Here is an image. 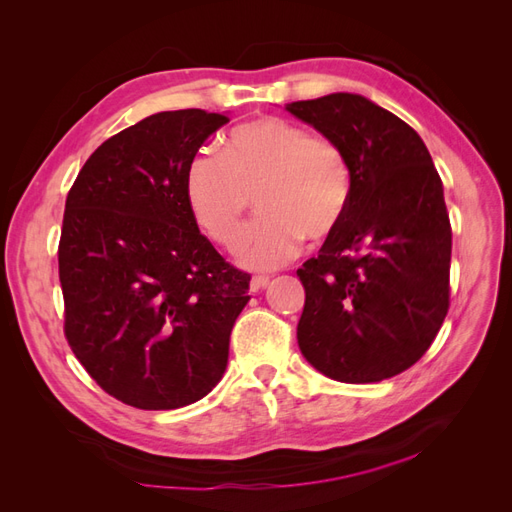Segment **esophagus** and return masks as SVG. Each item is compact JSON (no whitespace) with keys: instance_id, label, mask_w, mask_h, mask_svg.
I'll return each mask as SVG.
<instances>
[{"instance_id":"esophagus-1","label":"esophagus","mask_w":512,"mask_h":512,"mask_svg":"<svg viewBox=\"0 0 512 512\" xmlns=\"http://www.w3.org/2000/svg\"><path fill=\"white\" fill-rule=\"evenodd\" d=\"M267 284H269V277H267V275H256V277H252L250 290H252V292H258V290H262V288H267Z\"/></svg>"}]
</instances>
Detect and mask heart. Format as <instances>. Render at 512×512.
<instances>
[{
    "label": "heart",
    "instance_id": "obj_1",
    "mask_svg": "<svg viewBox=\"0 0 512 512\" xmlns=\"http://www.w3.org/2000/svg\"><path fill=\"white\" fill-rule=\"evenodd\" d=\"M352 185L342 145L286 119L262 117L232 128L224 153H196L185 173V200L196 226L226 247L254 194L260 215L239 237L235 260L267 271L297 256L303 237L333 235L346 218Z\"/></svg>",
    "mask_w": 512,
    "mask_h": 512
}]
</instances>
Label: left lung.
<instances>
[{
  "label": "left lung",
  "instance_id": "left-lung-1",
  "mask_svg": "<svg viewBox=\"0 0 512 512\" xmlns=\"http://www.w3.org/2000/svg\"><path fill=\"white\" fill-rule=\"evenodd\" d=\"M352 164L344 222L297 269V339L331 380L367 384L412 367L448 312L451 222L429 151L406 121L359 94L286 104Z\"/></svg>",
  "mask_w": 512,
  "mask_h": 512
}]
</instances>
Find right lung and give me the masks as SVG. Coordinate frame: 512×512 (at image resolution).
Returning a JSON list of instances; mask_svg holds the SVG:
<instances>
[{
    "label": "right lung",
    "mask_w": 512,
    "mask_h": 512,
    "mask_svg": "<svg viewBox=\"0 0 512 512\" xmlns=\"http://www.w3.org/2000/svg\"><path fill=\"white\" fill-rule=\"evenodd\" d=\"M228 123L200 108L149 115L91 153L66 198L59 282L66 337L102 389L141 410L213 391L250 275L200 235L185 173Z\"/></svg>",
    "instance_id": "obj_1"
}]
</instances>
